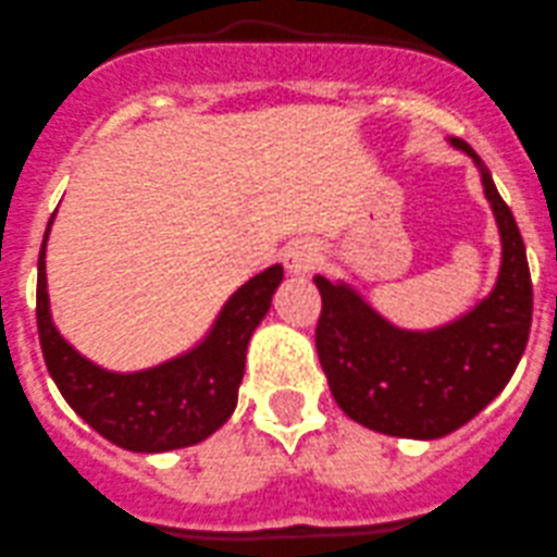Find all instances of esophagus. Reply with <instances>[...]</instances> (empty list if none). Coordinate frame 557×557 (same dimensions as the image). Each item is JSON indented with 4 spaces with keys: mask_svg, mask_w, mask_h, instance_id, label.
I'll use <instances>...</instances> for the list:
<instances>
[{
    "mask_svg": "<svg viewBox=\"0 0 557 557\" xmlns=\"http://www.w3.org/2000/svg\"><path fill=\"white\" fill-rule=\"evenodd\" d=\"M322 257L320 243L314 240H295L289 243L287 251H284V264H287L289 273L295 275H309L317 268Z\"/></svg>",
    "mask_w": 557,
    "mask_h": 557,
    "instance_id": "obj_1",
    "label": "esophagus"
}]
</instances>
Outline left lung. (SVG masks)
<instances>
[{"label":"left lung","mask_w":557,"mask_h":557,"mask_svg":"<svg viewBox=\"0 0 557 557\" xmlns=\"http://www.w3.org/2000/svg\"><path fill=\"white\" fill-rule=\"evenodd\" d=\"M446 141L473 161L500 237L490 293L446 325L410 331L380 314L352 284L314 275L322 295L317 355L333 399L355 423L410 441L457 432L506 388L533 317L531 270L517 221L473 147Z\"/></svg>","instance_id":"1"}]
</instances>
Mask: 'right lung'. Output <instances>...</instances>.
<instances>
[{"label":"right lung","mask_w":557,"mask_h":557,"mask_svg":"<svg viewBox=\"0 0 557 557\" xmlns=\"http://www.w3.org/2000/svg\"><path fill=\"white\" fill-rule=\"evenodd\" d=\"M54 215L37 259V331L60 394L78 418L125 451L163 454L208 441L235 412L248 342L284 282L282 264H270L232 293L190 349L150 369L114 372L78 352L51 314L46 246Z\"/></svg>","instance_id":"1"}]
</instances>
